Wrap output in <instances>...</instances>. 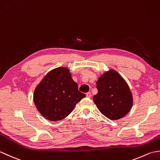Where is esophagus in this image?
I'll use <instances>...</instances> for the list:
<instances>
[{"mask_svg":"<svg viewBox=\"0 0 160 160\" xmlns=\"http://www.w3.org/2000/svg\"><path fill=\"white\" fill-rule=\"evenodd\" d=\"M86 96H87V98H91V92L87 93H86Z\"/></svg>","mask_w":160,"mask_h":160,"instance_id":"1","label":"esophagus"}]
</instances>
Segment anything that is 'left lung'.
<instances>
[{"label": "left lung", "mask_w": 160, "mask_h": 160, "mask_svg": "<svg viewBox=\"0 0 160 160\" xmlns=\"http://www.w3.org/2000/svg\"><path fill=\"white\" fill-rule=\"evenodd\" d=\"M94 103L104 116L112 120L123 118L131 110L132 97L127 83L113 69L105 72L96 82Z\"/></svg>", "instance_id": "obj_1"}]
</instances>
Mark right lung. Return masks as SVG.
Returning <instances> with one entry per match:
<instances>
[{"label":"right lung","mask_w":160,"mask_h":160,"mask_svg":"<svg viewBox=\"0 0 160 160\" xmlns=\"http://www.w3.org/2000/svg\"><path fill=\"white\" fill-rule=\"evenodd\" d=\"M85 96L78 90L69 69L58 67L49 71L36 87L33 101L40 114L47 120L59 121L68 116Z\"/></svg>","instance_id":"obj_1"}]
</instances>
